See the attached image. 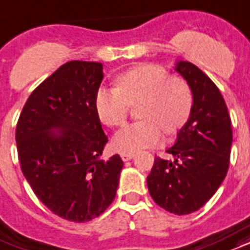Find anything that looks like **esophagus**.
Returning <instances> with one entry per match:
<instances>
[{
    "label": "esophagus",
    "instance_id": "34e87169",
    "mask_svg": "<svg viewBox=\"0 0 250 250\" xmlns=\"http://www.w3.org/2000/svg\"><path fill=\"white\" fill-rule=\"evenodd\" d=\"M120 158L123 162H128L131 159L134 158V153H128V152H122L120 153Z\"/></svg>",
    "mask_w": 250,
    "mask_h": 250
}]
</instances>
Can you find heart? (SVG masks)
<instances>
[{
  "label": "heart",
  "instance_id": "b5f03b06",
  "mask_svg": "<svg viewBox=\"0 0 250 250\" xmlns=\"http://www.w3.org/2000/svg\"><path fill=\"white\" fill-rule=\"evenodd\" d=\"M138 103L140 120L125 125L114 138V147L120 152L148 148L160 142L163 131L171 136L182 130L191 116L193 95L184 79L151 63L119 74L115 88H99L95 95L98 115L110 127L125 125L131 106Z\"/></svg>",
  "mask_w": 250,
  "mask_h": 250
}]
</instances>
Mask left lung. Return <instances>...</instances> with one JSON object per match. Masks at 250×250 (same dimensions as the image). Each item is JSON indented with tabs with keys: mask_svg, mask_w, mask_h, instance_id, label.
Segmentation results:
<instances>
[{
	"mask_svg": "<svg viewBox=\"0 0 250 250\" xmlns=\"http://www.w3.org/2000/svg\"><path fill=\"white\" fill-rule=\"evenodd\" d=\"M176 71L192 90L191 116L167 149L171 160L155 156L147 186L159 207L189 214L209 200L227 176L232 125L223 95L207 74L186 61L176 64Z\"/></svg>",
	"mask_w": 250,
	"mask_h": 250,
	"instance_id": "1",
	"label": "left lung"
}]
</instances>
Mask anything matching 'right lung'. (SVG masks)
<instances>
[{"label":"right lung","mask_w":250,"mask_h":250,"mask_svg":"<svg viewBox=\"0 0 250 250\" xmlns=\"http://www.w3.org/2000/svg\"><path fill=\"white\" fill-rule=\"evenodd\" d=\"M102 68L86 61L62 64L31 92L17 122L23 176L53 213L74 223L108 208L123 168L119 155L102 158L108 142L95 110Z\"/></svg>","instance_id":"obj_1"}]
</instances>
